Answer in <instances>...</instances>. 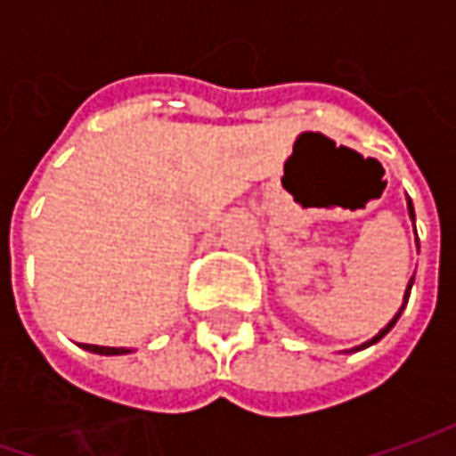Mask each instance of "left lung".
<instances>
[{
    "label": "left lung",
    "mask_w": 456,
    "mask_h": 456,
    "mask_svg": "<svg viewBox=\"0 0 456 456\" xmlns=\"http://www.w3.org/2000/svg\"><path fill=\"white\" fill-rule=\"evenodd\" d=\"M406 202H409V216H411V220H416V216H413L411 198H406ZM416 246H419V238H416ZM411 287H413V276H411V279H409V284H406V291H403V299H406V302H409V294H411ZM406 302H403V306H406ZM403 306H401V309H398V314H395L394 320H391V322L386 324V327H383V330H380V332H378V335H376V338H373V340L362 342V345H360V347H355V350H362V347H370V345H373V342L380 340V338H383V335H388V332H391V327H394V324L398 322V317H401V312H403ZM355 350H353V353H355Z\"/></svg>",
    "instance_id": "left-lung-1"
}]
</instances>
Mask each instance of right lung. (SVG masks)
Instances as JSON below:
<instances>
[{
	"mask_svg": "<svg viewBox=\"0 0 456 456\" xmlns=\"http://www.w3.org/2000/svg\"><path fill=\"white\" fill-rule=\"evenodd\" d=\"M83 350L88 353H98V355H124V353H132L126 347H103V345H80Z\"/></svg>",
	"mask_w": 456,
	"mask_h": 456,
	"instance_id": "obj_1",
	"label": "right lung"
}]
</instances>
